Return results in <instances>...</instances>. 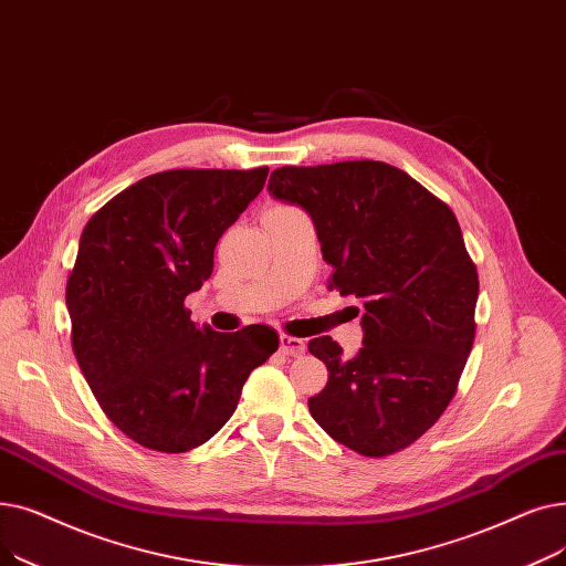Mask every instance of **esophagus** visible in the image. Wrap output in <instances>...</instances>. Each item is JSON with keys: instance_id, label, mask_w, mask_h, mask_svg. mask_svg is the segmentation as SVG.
I'll list each match as a JSON object with an SVG mask.
<instances>
[{"instance_id": "1", "label": "esophagus", "mask_w": 566, "mask_h": 566, "mask_svg": "<svg viewBox=\"0 0 566 566\" xmlns=\"http://www.w3.org/2000/svg\"><path fill=\"white\" fill-rule=\"evenodd\" d=\"M281 353L287 357H302L306 353V343L297 336H281Z\"/></svg>"}]
</instances>
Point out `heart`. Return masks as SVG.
Listing matches in <instances>:
<instances>
[{
	"instance_id": "1",
	"label": "heart",
	"mask_w": 566,
	"mask_h": 566,
	"mask_svg": "<svg viewBox=\"0 0 566 566\" xmlns=\"http://www.w3.org/2000/svg\"><path fill=\"white\" fill-rule=\"evenodd\" d=\"M279 207H285V205H279Z\"/></svg>"
}]
</instances>
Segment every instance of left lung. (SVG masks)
Returning <instances> with one entry per match:
<instances>
[{"instance_id": "left-lung-1", "label": "left lung", "mask_w": 566, "mask_h": 566, "mask_svg": "<svg viewBox=\"0 0 566 566\" xmlns=\"http://www.w3.org/2000/svg\"><path fill=\"white\" fill-rule=\"evenodd\" d=\"M269 193L311 213L334 266L329 290L364 308L355 359L332 336L308 343L329 370L327 387L308 398L313 419L370 459L410 447L459 391L476 332V264L453 211L382 160L283 166Z\"/></svg>"}]
</instances>
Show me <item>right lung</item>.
<instances>
[{
	"instance_id": "1",
	"label": "right lung",
	"mask_w": 566,
	"mask_h": 566,
	"mask_svg": "<svg viewBox=\"0 0 566 566\" xmlns=\"http://www.w3.org/2000/svg\"><path fill=\"white\" fill-rule=\"evenodd\" d=\"M269 168L166 170L124 188L87 221L66 281L71 345L101 410L147 449L181 453L232 417L279 334L196 327L186 294L262 191Z\"/></svg>"
}]
</instances>
